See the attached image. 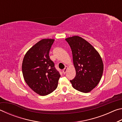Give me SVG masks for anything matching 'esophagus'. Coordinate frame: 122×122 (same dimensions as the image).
<instances>
[{"label": "esophagus", "instance_id": "34e87169", "mask_svg": "<svg viewBox=\"0 0 122 122\" xmlns=\"http://www.w3.org/2000/svg\"><path fill=\"white\" fill-rule=\"evenodd\" d=\"M67 69H68V67H66L65 68H64V69H63L62 71H63V73L64 74L66 73V72H67Z\"/></svg>", "mask_w": 122, "mask_h": 122}]
</instances>
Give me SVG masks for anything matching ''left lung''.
<instances>
[{"mask_svg": "<svg viewBox=\"0 0 122 122\" xmlns=\"http://www.w3.org/2000/svg\"><path fill=\"white\" fill-rule=\"evenodd\" d=\"M71 47L76 76L70 80L73 87L87 93L97 86L103 71L102 58L94 47L83 38L74 36L66 39Z\"/></svg>", "mask_w": 122, "mask_h": 122, "instance_id": "obj_1", "label": "left lung"}]
</instances>
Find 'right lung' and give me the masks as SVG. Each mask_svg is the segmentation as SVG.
<instances>
[{"label":"right lung","mask_w":122,"mask_h":122,"mask_svg":"<svg viewBox=\"0 0 122 122\" xmlns=\"http://www.w3.org/2000/svg\"><path fill=\"white\" fill-rule=\"evenodd\" d=\"M54 39H44L29 49L22 64L24 80L30 89L41 96L56 89L60 74L49 56Z\"/></svg>","instance_id":"1"}]
</instances>
